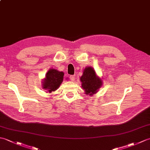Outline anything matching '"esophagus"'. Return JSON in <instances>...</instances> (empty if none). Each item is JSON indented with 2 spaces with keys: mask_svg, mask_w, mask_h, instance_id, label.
Instances as JSON below:
<instances>
[{
  "mask_svg": "<svg viewBox=\"0 0 150 150\" xmlns=\"http://www.w3.org/2000/svg\"><path fill=\"white\" fill-rule=\"evenodd\" d=\"M69 78H70V79H71V81H74L75 79V75H71L69 77Z\"/></svg>",
  "mask_w": 150,
  "mask_h": 150,
  "instance_id": "1",
  "label": "esophagus"
}]
</instances>
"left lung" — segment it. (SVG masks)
<instances>
[{"mask_svg":"<svg viewBox=\"0 0 150 150\" xmlns=\"http://www.w3.org/2000/svg\"><path fill=\"white\" fill-rule=\"evenodd\" d=\"M80 79L82 88L85 91V93L91 96L97 93L103 84L101 79L97 77L92 67H87L84 69L83 74Z\"/></svg>","mask_w":150,"mask_h":150,"instance_id":"left-lung-1","label":"left lung"}]
</instances>
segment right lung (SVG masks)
Here are the masks:
<instances>
[{"mask_svg":"<svg viewBox=\"0 0 150 150\" xmlns=\"http://www.w3.org/2000/svg\"><path fill=\"white\" fill-rule=\"evenodd\" d=\"M64 79V73L55 69H50L42 80V88L49 93L55 91L61 84ZM46 91V92H47Z\"/></svg>","mask_w":150,"mask_h":150,"instance_id":"add662e5","label":"right lung"}]
</instances>
